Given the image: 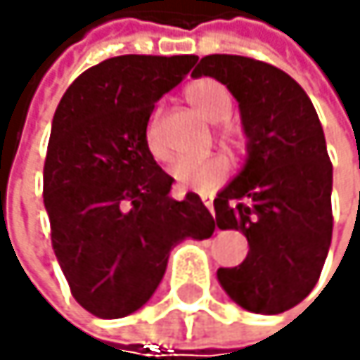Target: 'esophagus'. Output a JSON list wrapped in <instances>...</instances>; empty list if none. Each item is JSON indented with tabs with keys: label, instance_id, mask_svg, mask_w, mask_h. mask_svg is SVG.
<instances>
[{
	"label": "esophagus",
	"instance_id": "1",
	"mask_svg": "<svg viewBox=\"0 0 360 360\" xmlns=\"http://www.w3.org/2000/svg\"><path fill=\"white\" fill-rule=\"evenodd\" d=\"M200 200H202V205L207 207L210 212H214V198L212 196H207V194H200Z\"/></svg>",
	"mask_w": 360,
	"mask_h": 360
}]
</instances>
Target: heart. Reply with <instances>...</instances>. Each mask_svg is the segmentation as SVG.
Wrapping results in <instances>:
<instances>
[{"label": "heart", "instance_id": "obj_1", "mask_svg": "<svg viewBox=\"0 0 360 360\" xmlns=\"http://www.w3.org/2000/svg\"><path fill=\"white\" fill-rule=\"evenodd\" d=\"M186 99L205 120L216 122V125L218 122H224L233 112V96H231L229 88L212 77H202V79L192 82L186 88ZM222 138L231 144L235 142V136H231V134H224ZM144 142H146L148 153L153 155V160H158V162L170 160V153H168L164 138H162V125H160L158 114H153L146 122ZM168 174L179 190L207 192L224 181V176L229 174V162L222 155H210V158H200V160H179L168 170Z\"/></svg>", "mask_w": 360, "mask_h": 360}]
</instances>
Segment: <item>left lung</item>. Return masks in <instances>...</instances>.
Wrapping results in <instances>:
<instances>
[{"mask_svg":"<svg viewBox=\"0 0 360 360\" xmlns=\"http://www.w3.org/2000/svg\"><path fill=\"white\" fill-rule=\"evenodd\" d=\"M214 77L235 96L246 136L242 170L214 200L218 229L242 231L248 255L220 268L226 296L276 315L315 287L333 238V164L317 112L281 68L244 56H205L192 77Z\"/></svg>","mask_w":360,"mask_h":360,"instance_id":"obj_1","label":"left lung"}]
</instances>
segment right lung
<instances>
[{"mask_svg": "<svg viewBox=\"0 0 360 360\" xmlns=\"http://www.w3.org/2000/svg\"><path fill=\"white\" fill-rule=\"evenodd\" d=\"M196 56H116L84 71L53 114L43 172L51 244L73 298L103 320L148 302L170 250L212 238L196 194L170 196L172 179L148 153L155 103Z\"/></svg>", "mask_w": 360, "mask_h": 360, "instance_id": "1", "label": "right lung"}]
</instances>
